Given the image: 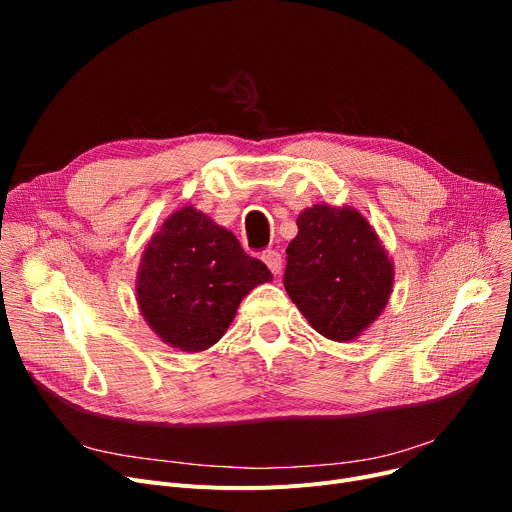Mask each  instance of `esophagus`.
Segmentation results:
<instances>
[{"label":"esophagus","instance_id":"34e87169","mask_svg":"<svg viewBox=\"0 0 512 512\" xmlns=\"http://www.w3.org/2000/svg\"><path fill=\"white\" fill-rule=\"evenodd\" d=\"M261 259H263V263H265L267 267H270L274 276H278V274L282 272V255H280V253H276V251H265V253L261 255Z\"/></svg>","mask_w":512,"mask_h":512}]
</instances>
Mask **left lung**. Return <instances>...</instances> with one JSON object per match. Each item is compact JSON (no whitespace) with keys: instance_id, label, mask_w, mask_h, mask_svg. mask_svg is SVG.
Returning <instances> with one entry per match:
<instances>
[{"instance_id":"obj_1","label":"left lung","mask_w":512,"mask_h":512,"mask_svg":"<svg viewBox=\"0 0 512 512\" xmlns=\"http://www.w3.org/2000/svg\"><path fill=\"white\" fill-rule=\"evenodd\" d=\"M286 249L284 288L315 332L357 340L386 309L394 263L365 215L351 205L301 211Z\"/></svg>"}]
</instances>
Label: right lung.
Returning a JSON list of instances; mask_svg holds the SVG:
<instances>
[{"mask_svg":"<svg viewBox=\"0 0 512 512\" xmlns=\"http://www.w3.org/2000/svg\"><path fill=\"white\" fill-rule=\"evenodd\" d=\"M272 272L242 251L236 236L193 205L153 232L137 272V305L161 342L207 351L230 328L240 301Z\"/></svg>","mask_w":512,"mask_h":512,"instance_id":"add662e5","label":"right lung"}]
</instances>
